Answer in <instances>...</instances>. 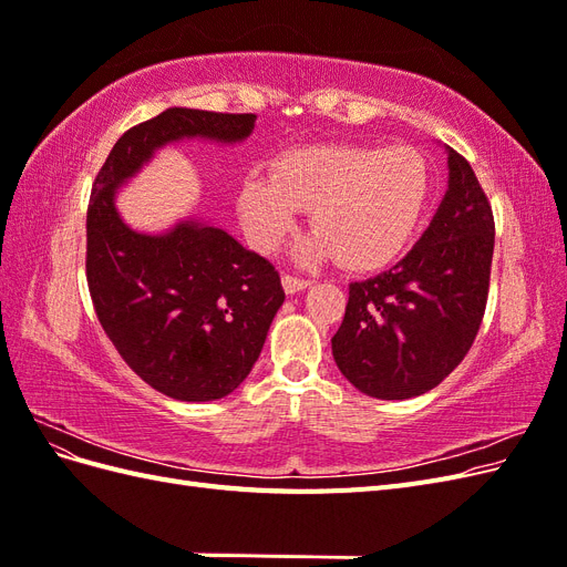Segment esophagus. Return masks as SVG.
Listing matches in <instances>:
<instances>
[{
    "label": "esophagus",
    "instance_id": "1",
    "mask_svg": "<svg viewBox=\"0 0 567 567\" xmlns=\"http://www.w3.org/2000/svg\"><path fill=\"white\" fill-rule=\"evenodd\" d=\"M281 284H284L286 293H298V290L307 288L312 281H310V279H302V277H296V274H284Z\"/></svg>",
    "mask_w": 567,
    "mask_h": 567
}]
</instances>
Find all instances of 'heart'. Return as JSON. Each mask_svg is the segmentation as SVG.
Instances as JSON below:
<instances>
[{
  "label": "heart",
  "instance_id": "heart-1",
  "mask_svg": "<svg viewBox=\"0 0 567 567\" xmlns=\"http://www.w3.org/2000/svg\"><path fill=\"white\" fill-rule=\"evenodd\" d=\"M433 188L416 146H307L290 151L274 175L250 173L238 188V217L250 244L271 252L293 234L302 208L312 227L298 257H338L348 269H379L416 234Z\"/></svg>",
  "mask_w": 567,
  "mask_h": 567
}]
</instances>
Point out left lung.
Wrapping results in <instances>:
<instances>
[{
    "instance_id": "1",
    "label": "left lung",
    "mask_w": 567,
    "mask_h": 567,
    "mask_svg": "<svg viewBox=\"0 0 567 567\" xmlns=\"http://www.w3.org/2000/svg\"><path fill=\"white\" fill-rule=\"evenodd\" d=\"M494 215L468 161L450 148V188L402 260L350 284L331 338L340 373L369 398L406 400L440 385L485 317Z\"/></svg>"
}]
</instances>
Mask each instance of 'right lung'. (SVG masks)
Instances as JSON below:
<instances>
[{"mask_svg":"<svg viewBox=\"0 0 567 567\" xmlns=\"http://www.w3.org/2000/svg\"><path fill=\"white\" fill-rule=\"evenodd\" d=\"M252 125V113L167 109L120 136L92 184L84 267L94 312L125 364L173 400H219L246 381L286 298L281 277L217 227L132 231L113 192L167 142H238Z\"/></svg>","mask_w":567,"mask_h":567,"instance_id":"right-lung-1","label":"right lung"}]
</instances>
